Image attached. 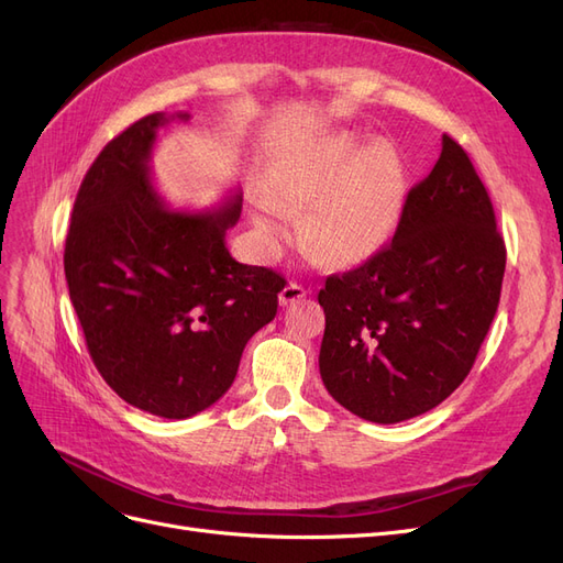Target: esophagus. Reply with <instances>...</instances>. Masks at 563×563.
I'll list each match as a JSON object with an SVG mask.
<instances>
[{
  "label": "esophagus",
  "mask_w": 563,
  "mask_h": 563,
  "mask_svg": "<svg viewBox=\"0 0 563 563\" xmlns=\"http://www.w3.org/2000/svg\"><path fill=\"white\" fill-rule=\"evenodd\" d=\"M305 296H308V291H305V288H302L300 284L288 282V284L282 288V291H279V305H294V302L302 300Z\"/></svg>",
  "instance_id": "esophagus-1"
}]
</instances>
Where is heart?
Masks as SVG:
<instances>
[{
	"label": "heart",
	"instance_id": "b5f03b06",
	"mask_svg": "<svg viewBox=\"0 0 563 563\" xmlns=\"http://www.w3.org/2000/svg\"><path fill=\"white\" fill-rule=\"evenodd\" d=\"M352 133H331L302 145L269 178L253 225L269 253H277L302 220V244L329 265H356L376 253L395 228L404 195V168L385 143L368 145Z\"/></svg>",
	"mask_w": 563,
	"mask_h": 563
}]
</instances>
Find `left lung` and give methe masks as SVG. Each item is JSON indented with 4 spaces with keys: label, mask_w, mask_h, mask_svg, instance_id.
<instances>
[{
    "label": "left lung",
    "mask_w": 563,
    "mask_h": 563,
    "mask_svg": "<svg viewBox=\"0 0 563 563\" xmlns=\"http://www.w3.org/2000/svg\"><path fill=\"white\" fill-rule=\"evenodd\" d=\"M505 261L486 187L444 135L430 176L406 195L391 242L319 291L329 395L383 424L451 397L496 317Z\"/></svg>",
    "instance_id": "obj_1"
}]
</instances>
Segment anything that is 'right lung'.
Segmentation results:
<instances>
[{"label":"right lung","instance_id":"obj_1","mask_svg":"<svg viewBox=\"0 0 563 563\" xmlns=\"http://www.w3.org/2000/svg\"><path fill=\"white\" fill-rule=\"evenodd\" d=\"M166 122L164 112L147 114L96 157L63 263L103 380L141 411L183 420L230 389L286 282L230 255L225 232L240 220V195L213 211L166 207L150 180V152Z\"/></svg>","mask_w":563,"mask_h":563}]
</instances>
